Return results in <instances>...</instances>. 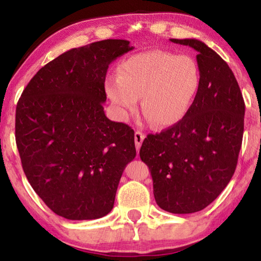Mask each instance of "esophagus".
Masks as SVG:
<instances>
[{
    "label": "esophagus",
    "instance_id": "obj_1",
    "mask_svg": "<svg viewBox=\"0 0 261 261\" xmlns=\"http://www.w3.org/2000/svg\"><path fill=\"white\" fill-rule=\"evenodd\" d=\"M144 138H145V135L141 134L140 131H136L135 132V143H136L137 151H139V148L141 146V143H143Z\"/></svg>",
    "mask_w": 261,
    "mask_h": 261
}]
</instances>
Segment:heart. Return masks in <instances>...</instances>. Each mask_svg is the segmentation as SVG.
I'll return each mask as SVG.
<instances>
[{
  "mask_svg": "<svg viewBox=\"0 0 261 261\" xmlns=\"http://www.w3.org/2000/svg\"><path fill=\"white\" fill-rule=\"evenodd\" d=\"M200 85L196 60L165 50L144 51L121 64L118 77L106 83L108 98L122 120L141 108L147 120L159 127H168L183 120Z\"/></svg>",
  "mask_w": 261,
  "mask_h": 261,
  "instance_id": "b5f03b06",
  "label": "heart"
}]
</instances>
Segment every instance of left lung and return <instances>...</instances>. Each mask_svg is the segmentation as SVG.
<instances>
[{
  "mask_svg": "<svg viewBox=\"0 0 261 261\" xmlns=\"http://www.w3.org/2000/svg\"><path fill=\"white\" fill-rule=\"evenodd\" d=\"M196 50L200 85L182 121L148 135L139 155L151 171L159 207L174 214L213 202L235 173L245 103L235 76L219 54L197 39H170Z\"/></svg>",
  "mask_w": 261,
  "mask_h": 261,
  "instance_id": "left-lung-1",
  "label": "left lung"
}]
</instances>
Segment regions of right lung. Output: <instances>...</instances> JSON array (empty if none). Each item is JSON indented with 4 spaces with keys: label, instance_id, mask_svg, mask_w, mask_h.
I'll list each match as a JSON object with an SVG mask.
<instances>
[{
    "label": "right lung",
    "instance_id": "right-lung-1",
    "mask_svg": "<svg viewBox=\"0 0 261 261\" xmlns=\"http://www.w3.org/2000/svg\"><path fill=\"white\" fill-rule=\"evenodd\" d=\"M121 39L72 48L31 79L16 108V144L31 187L68 220L107 215L125 166L136 156L135 132L106 116L109 64L134 49Z\"/></svg>",
    "mask_w": 261,
    "mask_h": 261
}]
</instances>
